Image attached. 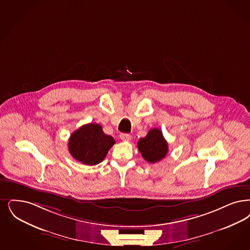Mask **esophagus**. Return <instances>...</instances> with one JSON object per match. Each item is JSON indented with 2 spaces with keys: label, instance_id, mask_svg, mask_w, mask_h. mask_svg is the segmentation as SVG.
Instances as JSON below:
<instances>
[{
  "label": "esophagus",
  "instance_id": "obj_1",
  "mask_svg": "<svg viewBox=\"0 0 250 250\" xmlns=\"http://www.w3.org/2000/svg\"><path fill=\"white\" fill-rule=\"evenodd\" d=\"M120 139L123 141H129V140H131V135L123 133V134L120 135Z\"/></svg>",
  "mask_w": 250,
  "mask_h": 250
}]
</instances>
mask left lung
<instances>
[{"instance_id":"obj_1","label":"left lung","mask_w":250,"mask_h":250,"mask_svg":"<svg viewBox=\"0 0 250 250\" xmlns=\"http://www.w3.org/2000/svg\"><path fill=\"white\" fill-rule=\"evenodd\" d=\"M138 148L142 157L150 164L164 159L168 151V145L160 129H150L145 138L138 142Z\"/></svg>"}]
</instances>
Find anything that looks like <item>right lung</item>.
<instances>
[{
	"mask_svg": "<svg viewBox=\"0 0 250 250\" xmlns=\"http://www.w3.org/2000/svg\"><path fill=\"white\" fill-rule=\"evenodd\" d=\"M115 140L106 135L99 124H86L74 131L69 140L71 156L87 166H95L105 159Z\"/></svg>",
	"mask_w": 250,
	"mask_h": 250,
	"instance_id": "add662e5",
	"label": "right lung"
}]
</instances>
